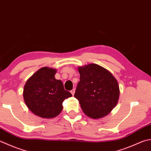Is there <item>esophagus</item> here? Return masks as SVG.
Instances as JSON below:
<instances>
[{"label":"esophagus","instance_id":"34e87169","mask_svg":"<svg viewBox=\"0 0 151 151\" xmlns=\"http://www.w3.org/2000/svg\"><path fill=\"white\" fill-rule=\"evenodd\" d=\"M75 89H73L71 91H70V93H71V94L73 96H74V94H75Z\"/></svg>","mask_w":151,"mask_h":151}]
</instances>
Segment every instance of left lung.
Instances as JSON below:
<instances>
[{"label":"left lung","mask_w":151,"mask_h":151,"mask_svg":"<svg viewBox=\"0 0 151 151\" xmlns=\"http://www.w3.org/2000/svg\"><path fill=\"white\" fill-rule=\"evenodd\" d=\"M80 82L74 96L88 116L98 119L107 116L116 107L119 85L111 72L98 65L78 67Z\"/></svg>","instance_id":"left-lung-1"}]
</instances>
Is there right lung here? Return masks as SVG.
I'll return each mask as SVG.
<instances>
[{
  "instance_id": "1",
  "label": "right lung",
  "mask_w": 151,
  "mask_h": 151,
  "mask_svg": "<svg viewBox=\"0 0 151 151\" xmlns=\"http://www.w3.org/2000/svg\"><path fill=\"white\" fill-rule=\"evenodd\" d=\"M56 73L57 70L51 67L40 68L27 81L23 88L27 107L44 119H53L60 114L65 99L72 96L65 90L62 81L55 79Z\"/></svg>"
}]
</instances>
